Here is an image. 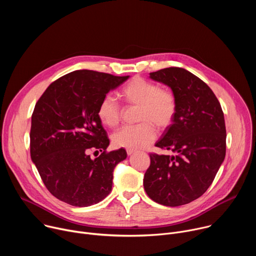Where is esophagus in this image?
Segmentation results:
<instances>
[{"instance_id": "obj_1", "label": "esophagus", "mask_w": 256, "mask_h": 256, "mask_svg": "<svg viewBox=\"0 0 256 256\" xmlns=\"http://www.w3.org/2000/svg\"><path fill=\"white\" fill-rule=\"evenodd\" d=\"M134 153V150H130V149H128V150H126V154H128V156L132 155Z\"/></svg>"}]
</instances>
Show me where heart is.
<instances>
[{
  "instance_id": "1",
  "label": "heart",
  "mask_w": 256,
  "mask_h": 256,
  "mask_svg": "<svg viewBox=\"0 0 256 256\" xmlns=\"http://www.w3.org/2000/svg\"><path fill=\"white\" fill-rule=\"evenodd\" d=\"M122 96L130 105L138 106L136 126H124L112 136L116 147L130 150L142 149L149 146L157 136L156 128H167L176 114V99L167 89H160L156 84L136 77L130 81L122 90ZM122 107L112 95H106L98 105L97 116L100 122L116 128L122 118Z\"/></svg>"
}]
</instances>
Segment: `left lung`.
I'll use <instances>...</instances> for the list:
<instances>
[{
  "label": "left lung",
  "instance_id": "left-lung-1",
  "mask_svg": "<svg viewBox=\"0 0 256 256\" xmlns=\"http://www.w3.org/2000/svg\"><path fill=\"white\" fill-rule=\"evenodd\" d=\"M150 79L168 86L176 99L172 124L155 144L174 155H150L144 188L160 204H186L206 192L225 159L224 114L210 88L186 68H166Z\"/></svg>",
  "mask_w": 256,
  "mask_h": 256
}]
</instances>
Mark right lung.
Returning a JSON list of instances; mask_svg holds the SVG:
<instances>
[{"instance_id":"add662e5","label":"right lung","mask_w":256,"mask_h":256,"mask_svg":"<svg viewBox=\"0 0 256 256\" xmlns=\"http://www.w3.org/2000/svg\"><path fill=\"white\" fill-rule=\"evenodd\" d=\"M118 77L78 70L52 83L31 118L30 155L44 186L62 202L89 206L112 192L114 169L124 149L106 153L109 138L97 116L100 101L124 83ZM102 152L91 160L88 152Z\"/></svg>"}]
</instances>
